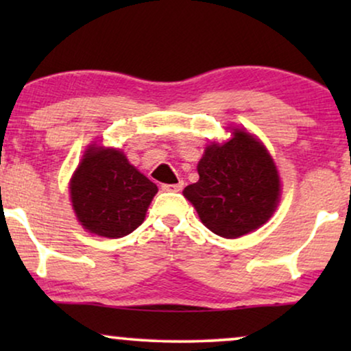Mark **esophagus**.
<instances>
[{"label":"esophagus","mask_w":351,"mask_h":351,"mask_svg":"<svg viewBox=\"0 0 351 351\" xmlns=\"http://www.w3.org/2000/svg\"><path fill=\"white\" fill-rule=\"evenodd\" d=\"M162 190L165 191H180L182 189H184V182H177V184H165L161 186Z\"/></svg>","instance_id":"1"}]
</instances>
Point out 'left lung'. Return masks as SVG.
Masks as SVG:
<instances>
[{
	"label": "left lung",
	"instance_id": "8db88e82",
	"mask_svg": "<svg viewBox=\"0 0 351 351\" xmlns=\"http://www.w3.org/2000/svg\"><path fill=\"white\" fill-rule=\"evenodd\" d=\"M199 180L185 186L201 222L222 238H239L268 222L280 203L281 182L263 143L243 129L210 143L198 162Z\"/></svg>",
	"mask_w": 351,
	"mask_h": 351
}]
</instances>
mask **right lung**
<instances>
[{"instance_id": "right-lung-1", "label": "right lung", "mask_w": 351, "mask_h": 351, "mask_svg": "<svg viewBox=\"0 0 351 351\" xmlns=\"http://www.w3.org/2000/svg\"><path fill=\"white\" fill-rule=\"evenodd\" d=\"M158 186L117 148L89 145L70 180V198L83 228L123 238L145 219Z\"/></svg>"}]
</instances>
